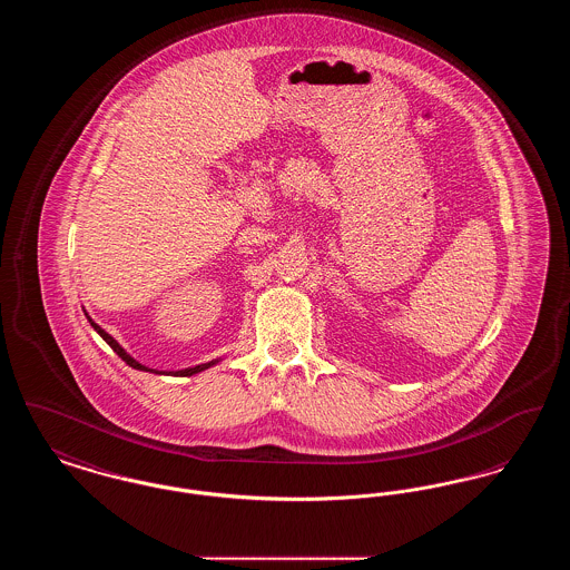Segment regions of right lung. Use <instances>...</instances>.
Segmentation results:
<instances>
[{"instance_id": "right-lung-1", "label": "right lung", "mask_w": 570, "mask_h": 570, "mask_svg": "<svg viewBox=\"0 0 570 570\" xmlns=\"http://www.w3.org/2000/svg\"><path fill=\"white\" fill-rule=\"evenodd\" d=\"M87 318H89V316H87ZM89 323H91V326H94V328H96V331L100 333V337H102V340H105V342L109 344L110 348H112L115 353L119 354V356H121V358H124V361H126V363H128L130 367H135V370H140V372H154V370H149V367L140 365V363H138V361H135V358H132L130 354L126 353V351H124V348H121V346H119V344H117V342H115V340L110 337L109 333H107V331H105L102 326L96 325V323H94L91 318H89ZM212 365H214V363L196 365V367H190V370H181V372H175V376H191V374H198V372H203V370H207V367H212ZM156 374H158V372H156ZM160 374H164V372H160ZM168 374H170V372H168Z\"/></svg>"}]
</instances>
